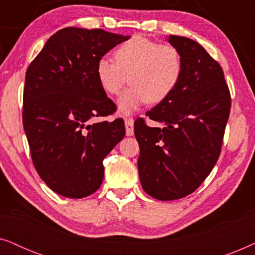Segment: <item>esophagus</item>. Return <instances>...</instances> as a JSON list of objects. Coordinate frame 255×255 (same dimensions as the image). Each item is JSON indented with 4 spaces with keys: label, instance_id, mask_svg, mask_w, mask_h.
Listing matches in <instances>:
<instances>
[{
    "label": "esophagus",
    "instance_id": "1",
    "mask_svg": "<svg viewBox=\"0 0 255 255\" xmlns=\"http://www.w3.org/2000/svg\"><path fill=\"white\" fill-rule=\"evenodd\" d=\"M134 123L132 120H125V132H127V135H133L134 133Z\"/></svg>",
    "mask_w": 255,
    "mask_h": 255
}]
</instances>
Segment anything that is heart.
Masks as SVG:
<instances>
[{
	"label": "heart",
	"instance_id": "1",
	"mask_svg": "<svg viewBox=\"0 0 255 255\" xmlns=\"http://www.w3.org/2000/svg\"><path fill=\"white\" fill-rule=\"evenodd\" d=\"M109 58L97 61V81L109 95H120L128 81L131 87L118 100V113L130 116L145 103L156 104L172 95L179 85L183 61L176 47L142 36L124 41Z\"/></svg>",
	"mask_w": 255,
	"mask_h": 255
}]
</instances>
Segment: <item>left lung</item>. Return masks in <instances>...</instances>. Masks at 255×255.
<instances>
[{"label":"left lung","instance_id":"1","mask_svg":"<svg viewBox=\"0 0 255 255\" xmlns=\"http://www.w3.org/2000/svg\"><path fill=\"white\" fill-rule=\"evenodd\" d=\"M183 61L182 76L168 99L146 113L161 128L135 121L142 189L160 201L194 193L221 154L231 96L219 64L200 44L180 36L167 38Z\"/></svg>","mask_w":255,"mask_h":255}]
</instances>
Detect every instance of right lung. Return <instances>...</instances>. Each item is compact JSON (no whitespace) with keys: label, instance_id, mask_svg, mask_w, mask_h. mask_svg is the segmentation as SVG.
<instances>
[{"label":"right lung","instance_id":"right-lung-1","mask_svg":"<svg viewBox=\"0 0 255 255\" xmlns=\"http://www.w3.org/2000/svg\"><path fill=\"white\" fill-rule=\"evenodd\" d=\"M130 36L65 27L27 67L23 127L41 180L68 198L89 196L104 176L103 159L125 135L124 121L94 122L116 110L97 81V61Z\"/></svg>","mask_w":255,"mask_h":255}]
</instances>
